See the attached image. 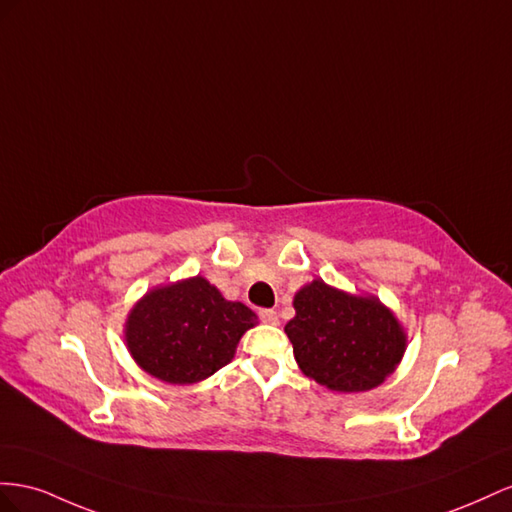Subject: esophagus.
<instances>
[{
    "label": "esophagus",
    "mask_w": 512,
    "mask_h": 512,
    "mask_svg": "<svg viewBox=\"0 0 512 512\" xmlns=\"http://www.w3.org/2000/svg\"><path fill=\"white\" fill-rule=\"evenodd\" d=\"M259 319L266 321V324H279V315H276L272 309H259Z\"/></svg>",
    "instance_id": "1"
}]
</instances>
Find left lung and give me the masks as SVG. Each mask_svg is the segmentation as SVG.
<instances>
[{
    "mask_svg": "<svg viewBox=\"0 0 512 512\" xmlns=\"http://www.w3.org/2000/svg\"><path fill=\"white\" fill-rule=\"evenodd\" d=\"M285 326L304 375L337 392L379 386L405 352V334L377 298L349 296L324 281L302 287Z\"/></svg>",
    "mask_w": 512,
    "mask_h": 512,
    "instance_id": "left-lung-1",
    "label": "left lung"
}]
</instances>
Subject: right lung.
Here are the masks:
<instances>
[{
	"label": "right lung",
	"instance_id": "1",
	"mask_svg": "<svg viewBox=\"0 0 512 512\" xmlns=\"http://www.w3.org/2000/svg\"><path fill=\"white\" fill-rule=\"evenodd\" d=\"M257 324L201 276L152 289L126 321V343L143 371L167 384H195L223 369L242 334Z\"/></svg>",
	"mask_w": 512,
	"mask_h": 512
}]
</instances>
